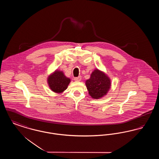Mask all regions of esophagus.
<instances>
[{"mask_svg": "<svg viewBox=\"0 0 159 159\" xmlns=\"http://www.w3.org/2000/svg\"><path fill=\"white\" fill-rule=\"evenodd\" d=\"M74 80L75 81H80L81 80V76H79V77H75Z\"/></svg>", "mask_w": 159, "mask_h": 159, "instance_id": "1", "label": "esophagus"}]
</instances>
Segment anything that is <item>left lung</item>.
I'll use <instances>...</instances> for the list:
<instances>
[{
	"mask_svg": "<svg viewBox=\"0 0 159 159\" xmlns=\"http://www.w3.org/2000/svg\"><path fill=\"white\" fill-rule=\"evenodd\" d=\"M110 80L98 69L91 74V78L86 81V85L92 98L98 99L107 93L110 88Z\"/></svg>",
	"mask_w": 159,
	"mask_h": 159,
	"instance_id": "left-lung-1",
	"label": "left lung"
}]
</instances>
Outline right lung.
Instances as JSON below:
<instances>
[{"mask_svg":"<svg viewBox=\"0 0 159 159\" xmlns=\"http://www.w3.org/2000/svg\"><path fill=\"white\" fill-rule=\"evenodd\" d=\"M48 82L52 91L60 93L67 89L70 82V79L64 76L62 71L57 70L53 75L48 77Z\"/></svg>","mask_w":159,"mask_h":159,"instance_id":"1","label":"right lung"}]
</instances>
